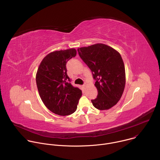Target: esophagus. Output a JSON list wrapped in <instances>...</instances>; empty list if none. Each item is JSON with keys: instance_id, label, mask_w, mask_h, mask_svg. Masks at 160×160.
I'll return each mask as SVG.
<instances>
[{"instance_id": "esophagus-1", "label": "esophagus", "mask_w": 160, "mask_h": 160, "mask_svg": "<svg viewBox=\"0 0 160 160\" xmlns=\"http://www.w3.org/2000/svg\"><path fill=\"white\" fill-rule=\"evenodd\" d=\"M87 83H84V84L83 85V87H87Z\"/></svg>"}]
</instances>
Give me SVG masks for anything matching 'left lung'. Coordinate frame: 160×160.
I'll list each match as a JSON object with an SVG mask.
<instances>
[{"label":"left lung","mask_w":160,"mask_h":160,"mask_svg":"<svg viewBox=\"0 0 160 160\" xmlns=\"http://www.w3.org/2000/svg\"><path fill=\"white\" fill-rule=\"evenodd\" d=\"M78 52L96 80L98 94L91 100L93 106L105 110L117 104L125 85V66L120 53L103 43L81 48Z\"/></svg>","instance_id":"left-lung-1"}]
</instances>
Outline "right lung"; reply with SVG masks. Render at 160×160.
I'll return each mask as SVG.
<instances>
[{
	"label": "right lung",
	"mask_w": 160,
	"mask_h": 160,
	"mask_svg": "<svg viewBox=\"0 0 160 160\" xmlns=\"http://www.w3.org/2000/svg\"><path fill=\"white\" fill-rule=\"evenodd\" d=\"M76 55L75 49L52 52L43 59L37 70L36 83L40 98L58 115L73 113L82 96V90L72 85L66 66L68 61Z\"/></svg>",
	"instance_id": "add662e5"
}]
</instances>
